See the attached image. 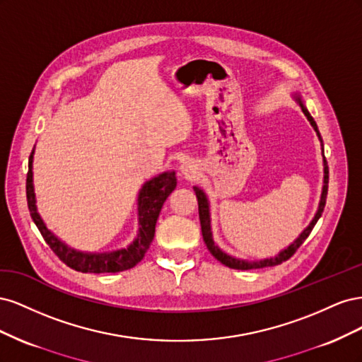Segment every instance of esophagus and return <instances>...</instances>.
Wrapping results in <instances>:
<instances>
[{
	"label": "esophagus",
	"mask_w": 362,
	"mask_h": 362,
	"mask_svg": "<svg viewBox=\"0 0 362 362\" xmlns=\"http://www.w3.org/2000/svg\"><path fill=\"white\" fill-rule=\"evenodd\" d=\"M181 170H182V173L185 175V177H192V175L194 173V168L192 166L190 163H184L182 166H181Z\"/></svg>",
	"instance_id": "34e87169"
}]
</instances>
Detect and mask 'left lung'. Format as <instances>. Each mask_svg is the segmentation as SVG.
<instances>
[{
    "instance_id": "obj_1",
    "label": "left lung",
    "mask_w": 362,
    "mask_h": 362,
    "mask_svg": "<svg viewBox=\"0 0 362 362\" xmlns=\"http://www.w3.org/2000/svg\"><path fill=\"white\" fill-rule=\"evenodd\" d=\"M296 100H298V103H299V104H300V107H302V112L305 113V116H306V117H308V120L311 122V125L314 127L317 136L320 137V134H319V129H317V125H315V122H314V119H313V116L308 113V110H306L305 105L302 104L300 98H296ZM323 163H325V180H323V184H325V185H323V192H322V199H320L319 210H317V214H315V217L313 218V222H311V223H310V226L306 228L305 231L299 235V238L296 240V242H294L293 245H290L286 250H282L281 254H279L276 258H269V259H262V261H254V262H250V261H242V259L233 258V257H229V255L223 254V252L214 245V242H213V237H211V228H210V210H208V201H206V196H205V193H204L201 189H198V187H193V190H194V193H196V198H198V205H199V221H201V231H202V237H204V242H205V245H206V249L210 250V254H211L217 261H221L222 264H225L226 267H229V269H237V270H254V269H262V267H273V266L282 264L284 261L290 259V258L294 255V252L298 250V249L302 246V243L305 242L306 238H308V235H310V234H311V231H313L314 225L317 223V221H319L320 216H322V213H323V210H325L326 196H327V182H329V170H327V161H326V158H325V154H323Z\"/></svg>"
}]
</instances>
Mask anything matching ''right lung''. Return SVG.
<instances>
[{"mask_svg": "<svg viewBox=\"0 0 362 362\" xmlns=\"http://www.w3.org/2000/svg\"><path fill=\"white\" fill-rule=\"evenodd\" d=\"M31 163L33 152L30 156L27 173V204L30 216L33 222L36 223L43 240H45L54 254L60 258V261H63L68 267L83 273H117L134 267L139 261L144 259L152 240H154L156 223L160 216L161 206L164 201L168 199V196L177 187L175 172L158 175L157 178L148 181L144 185V189H141L139 194L140 233L133 245L128 249L110 252V254H83V252H76L74 249H69L66 245H63L60 240L54 237L52 233L48 231L45 223L42 222V218L36 210Z\"/></svg>", "mask_w": 362, "mask_h": 362, "instance_id": "add662e5", "label": "right lung"}]
</instances>
